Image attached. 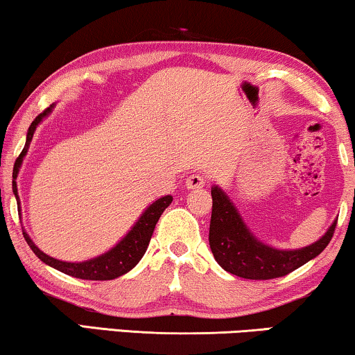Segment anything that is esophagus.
Returning a JSON list of instances; mask_svg holds the SVG:
<instances>
[{
    "mask_svg": "<svg viewBox=\"0 0 355 355\" xmlns=\"http://www.w3.org/2000/svg\"><path fill=\"white\" fill-rule=\"evenodd\" d=\"M205 181L207 179L202 176V174H192V176L187 178L186 181V186L187 189H202L205 186Z\"/></svg>",
    "mask_w": 355,
    "mask_h": 355,
    "instance_id": "esophagus-1",
    "label": "esophagus"
}]
</instances>
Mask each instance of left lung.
Listing matches in <instances>:
<instances>
[{
    "instance_id": "obj_1",
    "label": "left lung",
    "mask_w": 355,
    "mask_h": 355,
    "mask_svg": "<svg viewBox=\"0 0 355 355\" xmlns=\"http://www.w3.org/2000/svg\"><path fill=\"white\" fill-rule=\"evenodd\" d=\"M210 249L215 260L230 273L245 279H275L289 275L327 249L338 220L315 244L300 250H278L257 241L236 207L220 187H211Z\"/></svg>"
}]
</instances>
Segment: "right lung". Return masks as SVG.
I'll return each instance as SVG.
<instances>
[{"mask_svg":"<svg viewBox=\"0 0 355 355\" xmlns=\"http://www.w3.org/2000/svg\"><path fill=\"white\" fill-rule=\"evenodd\" d=\"M48 113H50V108H46L43 113L38 114L37 118L32 121L31 128H28V132H27L26 147H24L21 155H19L16 159V163H14V176L12 178L17 176L19 166H21L24 155L27 153L28 144H31V140L33 137V132H35L37 124L40 123V121L45 118ZM12 191H14V196H16V198L19 200L16 182H14ZM171 202H173L171 196L158 198L157 202H153L152 205L145 210L144 215L140 216V220L135 223V226L129 231V234L125 236L118 245L113 247L110 252H106L105 255L96 257V259H92L89 261H82V263H67V261H61V260L53 259V257H48L46 254H43V252L38 249L35 244H33L32 239L26 234V232H22V234H24V239L27 241V244L31 245L33 254H35L38 259L43 261V263L50 265V266H53V268L62 271L64 275L74 276V278H79V279L108 281V279H114L121 275L128 273L129 270H132L134 266L139 263V260L142 259L145 250H147L148 242H150V239H152V234L155 231V226H157V223L159 220V216H162V213L166 210Z\"/></svg>","mask_w":355,"mask_h":355,"instance_id":"1","label":"right lung"}]
</instances>
